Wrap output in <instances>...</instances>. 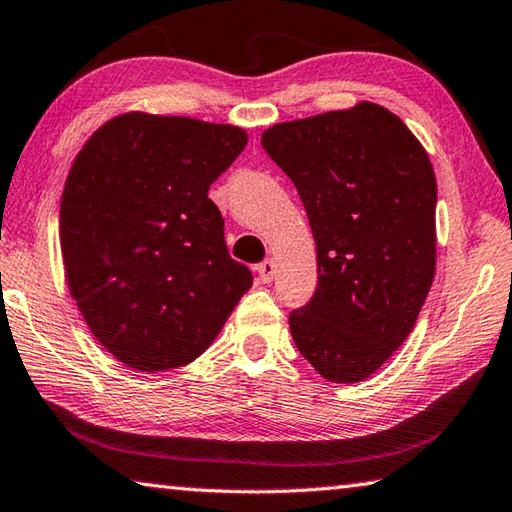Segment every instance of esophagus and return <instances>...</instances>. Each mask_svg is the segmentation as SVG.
<instances>
[{
	"label": "esophagus",
	"instance_id": "1",
	"mask_svg": "<svg viewBox=\"0 0 512 512\" xmlns=\"http://www.w3.org/2000/svg\"><path fill=\"white\" fill-rule=\"evenodd\" d=\"M257 275H259V280H262V282H271L273 275H275V262H273V259H264V262L257 266Z\"/></svg>",
	"mask_w": 512,
	"mask_h": 512
}]
</instances>
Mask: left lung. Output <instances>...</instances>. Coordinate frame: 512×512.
I'll list each match as a JSON object with an SVG mask.
<instances>
[{"mask_svg":"<svg viewBox=\"0 0 512 512\" xmlns=\"http://www.w3.org/2000/svg\"><path fill=\"white\" fill-rule=\"evenodd\" d=\"M262 145L298 189L316 241L319 285L289 314L291 337L330 383H360L405 342L433 285L431 159L373 102L278 123Z\"/></svg>","mask_w":512,"mask_h":512,"instance_id":"1","label":"left lung"}]
</instances>
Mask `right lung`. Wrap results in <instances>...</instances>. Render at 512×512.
<instances>
[{"label": "right lung", "mask_w": 512, "mask_h": 512, "mask_svg": "<svg viewBox=\"0 0 512 512\" xmlns=\"http://www.w3.org/2000/svg\"><path fill=\"white\" fill-rule=\"evenodd\" d=\"M246 143L234 125L129 111L72 161L59 218L68 289L97 342L127 367L193 362L253 285L207 198Z\"/></svg>", "instance_id": "add662e5"}]
</instances>
